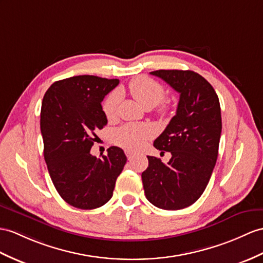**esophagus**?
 <instances>
[{
  "instance_id": "34e87169",
  "label": "esophagus",
  "mask_w": 263,
  "mask_h": 263,
  "mask_svg": "<svg viewBox=\"0 0 263 263\" xmlns=\"http://www.w3.org/2000/svg\"><path fill=\"white\" fill-rule=\"evenodd\" d=\"M125 153H126V156H127V158L129 159V161H130V159L134 157V153H132L130 151H126Z\"/></svg>"
}]
</instances>
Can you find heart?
<instances>
[{"label":"heart","instance_id":"heart-1","mask_svg":"<svg viewBox=\"0 0 263 263\" xmlns=\"http://www.w3.org/2000/svg\"><path fill=\"white\" fill-rule=\"evenodd\" d=\"M128 91L146 109L157 105V112L159 115L165 116L168 114L171 108L170 101L162 100L165 90L164 87L156 80L144 76L137 77L129 82ZM119 99L118 92H111L105 99L102 109L108 119H112L116 116ZM153 128L148 125L127 124L115 130L114 142L128 151H138L145 145L146 140L153 136Z\"/></svg>","mask_w":263,"mask_h":263}]
</instances>
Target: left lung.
Wrapping results in <instances>:
<instances>
[{
	"label": "left lung",
	"mask_w": 263,
	"mask_h": 263,
	"mask_svg": "<svg viewBox=\"0 0 263 263\" xmlns=\"http://www.w3.org/2000/svg\"><path fill=\"white\" fill-rule=\"evenodd\" d=\"M180 93L176 115L159 135L154 147L171 152L167 164L147 156L142 173L146 198L163 210H181L195 203L212 175L222 130L219 97L211 83L191 70H156Z\"/></svg>",
	"instance_id": "1"
}]
</instances>
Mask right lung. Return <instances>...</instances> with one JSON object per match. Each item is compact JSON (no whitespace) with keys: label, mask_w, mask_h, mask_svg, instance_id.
Wrapping results in <instances>:
<instances>
[{"label":"right lung","mask_w":263,"mask_h":263,"mask_svg":"<svg viewBox=\"0 0 263 263\" xmlns=\"http://www.w3.org/2000/svg\"><path fill=\"white\" fill-rule=\"evenodd\" d=\"M118 83L76 76L52 83L42 100L40 128L49 174L58 193L77 209H97L109 201L127 162L116 146L101 159L90 154L96 132L107 125L101 101Z\"/></svg>","instance_id":"obj_1"}]
</instances>
